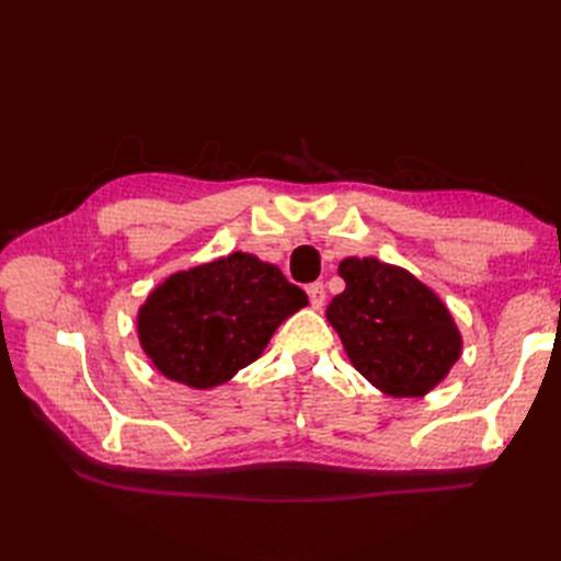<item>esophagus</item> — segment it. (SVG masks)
<instances>
[{
  "label": "esophagus",
  "instance_id": "obj_1",
  "mask_svg": "<svg viewBox=\"0 0 561 561\" xmlns=\"http://www.w3.org/2000/svg\"><path fill=\"white\" fill-rule=\"evenodd\" d=\"M307 295H309L311 307H313V309H320L322 301H325V285H322V283H311V285L307 287Z\"/></svg>",
  "mask_w": 561,
  "mask_h": 561
}]
</instances>
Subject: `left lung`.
I'll use <instances>...</instances> for the list:
<instances>
[{"label":"left lung","instance_id":"8db88e82","mask_svg":"<svg viewBox=\"0 0 561 561\" xmlns=\"http://www.w3.org/2000/svg\"><path fill=\"white\" fill-rule=\"evenodd\" d=\"M346 290L328 307L353 367L396 398H419L447 377L461 334L443 301L410 271L375 257L339 264Z\"/></svg>","mask_w":561,"mask_h":561}]
</instances>
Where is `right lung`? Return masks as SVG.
<instances>
[{
    "label": "right lung",
    "instance_id": "obj_1",
    "mask_svg": "<svg viewBox=\"0 0 561 561\" xmlns=\"http://www.w3.org/2000/svg\"><path fill=\"white\" fill-rule=\"evenodd\" d=\"M307 301L278 266L233 252L165 278L140 309V344L168 379L213 388L257 360Z\"/></svg>",
    "mask_w": 561,
    "mask_h": 561
}]
</instances>
